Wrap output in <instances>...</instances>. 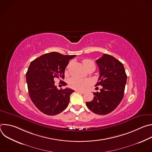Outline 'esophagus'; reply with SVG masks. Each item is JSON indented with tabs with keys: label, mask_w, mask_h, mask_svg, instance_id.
<instances>
[{
	"label": "esophagus",
	"mask_w": 152,
	"mask_h": 152,
	"mask_svg": "<svg viewBox=\"0 0 152 152\" xmlns=\"http://www.w3.org/2000/svg\"><path fill=\"white\" fill-rule=\"evenodd\" d=\"M76 91L79 93H81V94H84L85 93V91H82V90H77Z\"/></svg>",
	"instance_id": "obj_1"
}]
</instances>
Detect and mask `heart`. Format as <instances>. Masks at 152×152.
Instances as JSON below:
<instances>
[{
  "label": "heart",
  "mask_w": 152,
  "mask_h": 152,
  "mask_svg": "<svg viewBox=\"0 0 152 152\" xmlns=\"http://www.w3.org/2000/svg\"><path fill=\"white\" fill-rule=\"evenodd\" d=\"M83 64L84 65V66L85 68L87 69L91 67H94L95 68V64L94 62L90 59H84L82 61ZM71 66V63H70L67 67V70L66 72L67 73L70 69ZM88 81L86 80H83V79H80L76 77H72L70 79L69 81V86L72 88L75 89V90H81L85 88V86L88 85Z\"/></svg>",
  "instance_id": "obj_1"
}]
</instances>
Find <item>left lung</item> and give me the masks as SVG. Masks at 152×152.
Masks as SVG:
<instances>
[{
  "instance_id": "8db88e82",
  "label": "left lung",
  "mask_w": 152,
  "mask_h": 152,
  "mask_svg": "<svg viewBox=\"0 0 152 152\" xmlns=\"http://www.w3.org/2000/svg\"><path fill=\"white\" fill-rule=\"evenodd\" d=\"M99 69V77L96 86H102L99 92L86 105L95 114L106 115L113 111L124 96L127 75L123 64L114 56L103 54L96 60ZM98 88V87H97Z\"/></svg>"
}]
</instances>
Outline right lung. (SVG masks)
Returning a JSON list of instances; mask_svg holds the SVG:
<instances>
[{"label": "right lung", "instance_id": "right-lung-1", "mask_svg": "<svg viewBox=\"0 0 152 152\" xmlns=\"http://www.w3.org/2000/svg\"><path fill=\"white\" fill-rule=\"evenodd\" d=\"M75 56L53 52L42 55L31 62L26 76L29 94L42 113L55 115L67 107L70 96L75 91L70 88L58 90L54 80L64 78L69 60ZM60 83L67 84L63 81Z\"/></svg>", "mask_w": 152, "mask_h": 152}]
</instances>
